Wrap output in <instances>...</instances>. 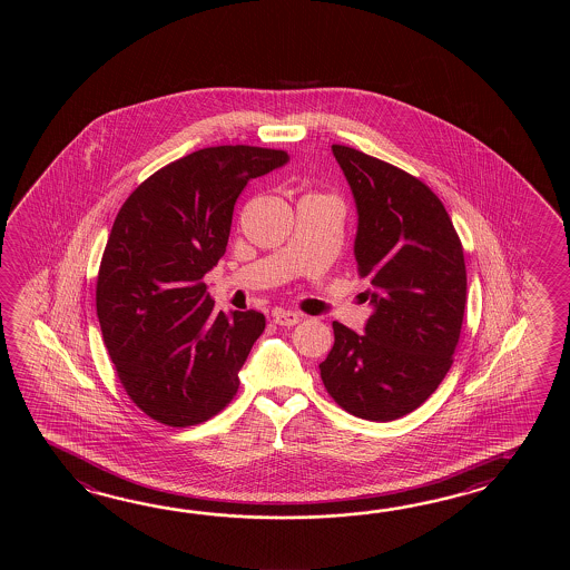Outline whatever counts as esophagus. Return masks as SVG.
I'll return each instance as SVG.
<instances>
[{
	"instance_id": "1",
	"label": "esophagus",
	"mask_w": 570,
	"mask_h": 570,
	"mask_svg": "<svg viewBox=\"0 0 570 570\" xmlns=\"http://www.w3.org/2000/svg\"><path fill=\"white\" fill-rule=\"evenodd\" d=\"M273 322H275L277 326L291 327L302 322V315L289 312V309H275V312H273Z\"/></svg>"
}]
</instances>
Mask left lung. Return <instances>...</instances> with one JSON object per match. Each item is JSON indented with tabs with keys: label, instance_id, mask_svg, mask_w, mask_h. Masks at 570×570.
<instances>
[{
	"label": "left lung",
	"instance_id": "left-lung-1",
	"mask_svg": "<svg viewBox=\"0 0 570 570\" xmlns=\"http://www.w3.org/2000/svg\"><path fill=\"white\" fill-rule=\"evenodd\" d=\"M332 153L358 209L354 256L368 285L361 295L375 312L364 334L332 324L320 375L342 410L391 422L417 410L452 366L466 303L464 253L425 183L351 146Z\"/></svg>",
	"mask_w": 570,
	"mask_h": 570
}]
</instances>
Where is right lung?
<instances>
[{
	"label": "right lung",
	"instance_id": "right-lung-1",
	"mask_svg": "<svg viewBox=\"0 0 570 570\" xmlns=\"http://www.w3.org/2000/svg\"><path fill=\"white\" fill-rule=\"evenodd\" d=\"M287 160L261 146L195 150L140 183L114 219L97 317L121 387L160 424L207 422L238 391L265 315L214 312L204 277L226 253L246 183Z\"/></svg>",
	"mask_w": 570,
	"mask_h": 570
}]
</instances>
